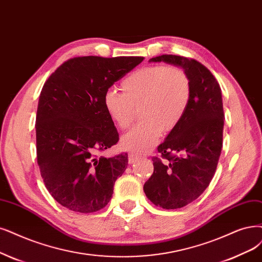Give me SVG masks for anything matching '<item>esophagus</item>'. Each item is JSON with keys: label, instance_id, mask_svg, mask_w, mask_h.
Masks as SVG:
<instances>
[{"label": "esophagus", "instance_id": "34e87169", "mask_svg": "<svg viewBox=\"0 0 262 262\" xmlns=\"http://www.w3.org/2000/svg\"><path fill=\"white\" fill-rule=\"evenodd\" d=\"M139 154H136V153H129L128 154V163L129 164H133L136 162L138 159H139Z\"/></svg>", "mask_w": 262, "mask_h": 262}]
</instances>
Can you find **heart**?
Instances as JSON below:
<instances>
[{
	"label": "heart",
	"instance_id": "obj_1",
	"mask_svg": "<svg viewBox=\"0 0 262 262\" xmlns=\"http://www.w3.org/2000/svg\"><path fill=\"white\" fill-rule=\"evenodd\" d=\"M122 93L108 90L103 108L121 129H127L139 108L142 120L122 138L127 150L146 151L154 146L162 129L170 132L179 124L188 108L191 84L187 73L178 67L147 66L135 70L121 83Z\"/></svg>",
	"mask_w": 262,
	"mask_h": 262
}]
</instances>
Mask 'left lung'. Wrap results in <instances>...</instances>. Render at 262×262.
<instances>
[{
	"instance_id": "8db88e82",
	"label": "left lung",
	"mask_w": 262,
	"mask_h": 262,
	"mask_svg": "<svg viewBox=\"0 0 262 262\" xmlns=\"http://www.w3.org/2000/svg\"><path fill=\"white\" fill-rule=\"evenodd\" d=\"M149 61L180 67L191 84L185 115L158 147L167 163L153 158V173L143 186L154 205L181 208L196 200L215 175L225 121L221 89L207 68L194 59L162 55Z\"/></svg>"
}]
</instances>
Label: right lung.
<instances>
[{"label": "right lung", "mask_w": 262, "mask_h": 262, "mask_svg": "<svg viewBox=\"0 0 262 262\" xmlns=\"http://www.w3.org/2000/svg\"><path fill=\"white\" fill-rule=\"evenodd\" d=\"M143 57H75L45 82L37 104L36 158L51 195L76 212H95L112 198L113 186L127 167V154L98 153L119 141L102 98L114 82Z\"/></svg>", "instance_id": "1"}]
</instances>
